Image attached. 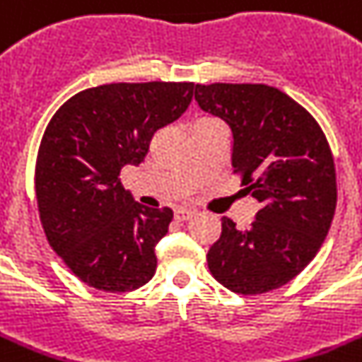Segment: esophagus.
I'll return each instance as SVG.
<instances>
[{"mask_svg": "<svg viewBox=\"0 0 362 362\" xmlns=\"http://www.w3.org/2000/svg\"><path fill=\"white\" fill-rule=\"evenodd\" d=\"M193 217H195V211H191V209H176L175 211V218L176 221H180V223L189 221V218Z\"/></svg>", "mask_w": 362, "mask_h": 362, "instance_id": "esophagus-1", "label": "esophagus"}]
</instances>
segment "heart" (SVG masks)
Returning <instances> with one entry per match:
<instances>
[{"label":"heart","mask_w":362,"mask_h":362,"mask_svg":"<svg viewBox=\"0 0 362 362\" xmlns=\"http://www.w3.org/2000/svg\"><path fill=\"white\" fill-rule=\"evenodd\" d=\"M199 121H217V119H211V117H204V119H199Z\"/></svg>","instance_id":"b5f03b06"}]
</instances>
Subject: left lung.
<instances>
[{"label":"left lung","mask_w":362,"mask_h":362,"mask_svg":"<svg viewBox=\"0 0 362 362\" xmlns=\"http://www.w3.org/2000/svg\"><path fill=\"white\" fill-rule=\"evenodd\" d=\"M195 99L230 124L233 173L261 204L247 230L223 217L208 252L209 272L245 296L278 289L317 256L335 215L326 134L302 105L267 84H197Z\"/></svg>","instance_id":"obj_1"}]
</instances>
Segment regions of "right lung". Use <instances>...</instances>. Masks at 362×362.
<instances>
[{
	"mask_svg": "<svg viewBox=\"0 0 362 362\" xmlns=\"http://www.w3.org/2000/svg\"><path fill=\"white\" fill-rule=\"evenodd\" d=\"M193 83H114L75 93L54 112L35 169L45 238L73 274L105 293H129L156 272L171 208H147L121 186L154 132L178 119Z\"/></svg>",
	"mask_w": 362,
	"mask_h": 362,
	"instance_id": "add662e5",
	"label": "right lung"
}]
</instances>
